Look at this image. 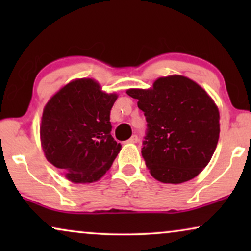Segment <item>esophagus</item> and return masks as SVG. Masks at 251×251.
Returning <instances> with one entry per match:
<instances>
[{
	"label": "esophagus",
	"instance_id": "obj_1",
	"mask_svg": "<svg viewBox=\"0 0 251 251\" xmlns=\"http://www.w3.org/2000/svg\"><path fill=\"white\" fill-rule=\"evenodd\" d=\"M138 136H137V135H133L132 137H131V138H130L129 140H128V142L129 143H138Z\"/></svg>",
	"mask_w": 251,
	"mask_h": 251
}]
</instances>
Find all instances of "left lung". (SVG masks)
Masks as SVG:
<instances>
[{
	"label": "left lung",
	"mask_w": 251,
	"mask_h": 251,
	"mask_svg": "<svg viewBox=\"0 0 251 251\" xmlns=\"http://www.w3.org/2000/svg\"><path fill=\"white\" fill-rule=\"evenodd\" d=\"M138 99L147 129L142 155L161 183L180 184L198 176L210 161L219 138L214 100L190 78L160 77L149 90L130 89Z\"/></svg>",
	"instance_id": "1"
}]
</instances>
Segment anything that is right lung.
<instances>
[{
  "label": "right lung",
  "mask_w": 251,
  "mask_h": 251,
  "mask_svg": "<svg viewBox=\"0 0 251 251\" xmlns=\"http://www.w3.org/2000/svg\"><path fill=\"white\" fill-rule=\"evenodd\" d=\"M116 98L91 78H81L60 89L44 107L40 126L43 152L73 183L97 181L121 150L109 121Z\"/></svg>",
  "instance_id": "add662e5"
}]
</instances>
